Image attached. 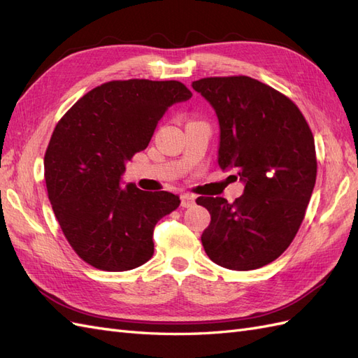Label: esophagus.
I'll list each match as a JSON object with an SVG mask.
<instances>
[{"label": "esophagus", "mask_w": 358, "mask_h": 358, "mask_svg": "<svg viewBox=\"0 0 358 358\" xmlns=\"http://www.w3.org/2000/svg\"><path fill=\"white\" fill-rule=\"evenodd\" d=\"M196 204V197L192 194H182L180 196V206L182 208H192Z\"/></svg>", "instance_id": "esophagus-1"}]
</instances>
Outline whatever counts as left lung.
<instances>
[{
    "label": "left lung",
    "mask_w": 358,
    "mask_h": 358,
    "mask_svg": "<svg viewBox=\"0 0 358 358\" xmlns=\"http://www.w3.org/2000/svg\"><path fill=\"white\" fill-rule=\"evenodd\" d=\"M218 116V164L236 169L243 194L199 197L210 213L206 254L231 270L263 267L282 254L305 218L317 179L315 143L299 107L248 76L192 82Z\"/></svg>",
    "instance_id": "1"
}]
</instances>
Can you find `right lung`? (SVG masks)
Listing matches in <instances>:
<instances>
[{"mask_svg": "<svg viewBox=\"0 0 358 358\" xmlns=\"http://www.w3.org/2000/svg\"><path fill=\"white\" fill-rule=\"evenodd\" d=\"M191 96L176 80H113L83 95L61 117L45 155V179L61 230L83 262L125 272L152 257L155 225L180 200L134 183L122 187L121 178L169 107Z\"/></svg>", "mask_w": 358, "mask_h": 358, "instance_id": "add662e5", "label": "right lung"}]
</instances>
